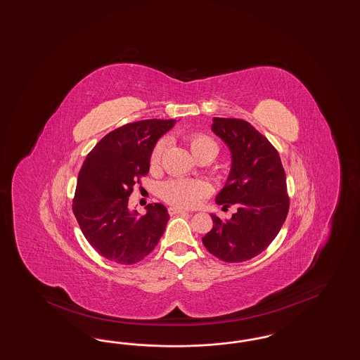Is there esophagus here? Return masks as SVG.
I'll return each instance as SVG.
<instances>
[{
  "label": "esophagus",
  "mask_w": 360,
  "mask_h": 360,
  "mask_svg": "<svg viewBox=\"0 0 360 360\" xmlns=\"http://www.w3.org/2000/svg\"><path fill=\"white\" fill-rule=\"evenodd\" d=\"M185 212H188V211L184 210V209H179V207H176V206H172V207H169V214H170V215H175V214H185Z\"/></svg>",
  "instance_id": "esophagus-1"
}]
</instances>
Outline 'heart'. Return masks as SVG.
<instances>
[{"mask_svg": "<svg viewBox=\"0 0 360 360\" xmlns=\"http://www.w3.org/2000/svg\"><path fill=\"white\" fill-rule=\"evenodd\" d=\"M188 148L191 153L200 158L203 155L218 154V143L212 136L205 133H190L186 136ZM166 139H160L150 154V165L155 166L161 161L162 154L166 149ZM212 191L210 184L202 179H185L175 178L163 184L161 188L162 198L181 207H194L202 202V199L209 197Z\"/></svg>", "mask_w": 360, "mask_h": 360, "instance_id": "1", "label": "heart"}]
</instances>
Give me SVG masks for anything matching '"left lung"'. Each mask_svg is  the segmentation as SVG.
Listing matches in <instances>:
<instances>
[{"instance_id":"obj_1","label":"left lung","mask_w":360,"mask_h":360,"mask_svg":"<svg viewBox=\"0 0 360 360\" xmlns=\"http://www.w3.org/2000/svg\"><path fill=\"white\" fill-rule=\"evenodd\" d=\"M211 130L231 151L230 175L215 202L224 210L236 206V212L229 221L212 214V229L202 242L221 261H248L269 248L285 224V169L270 141L246 121L214 118Z\"/></svg>"}]
</instances>
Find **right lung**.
<instances>
[{"label": "right lung", "instance_id": "obj_1", "mask_svg": "<svg viewBox=\"0 0 360 360\" xmlns=\"http://www.w3.org/2000/svg\"><path fill=\"white\" fill-rule=\"evenodd\" d=\"M175 120L126 124L103 136L86 155L75 187L73 212L90 246L120 264H134L157 246L169 221L161 203L138 217L129 197L149 173L150 154Z\"/></svg>", "mask_w": 360, "mask_h": 360}]
</instances>
